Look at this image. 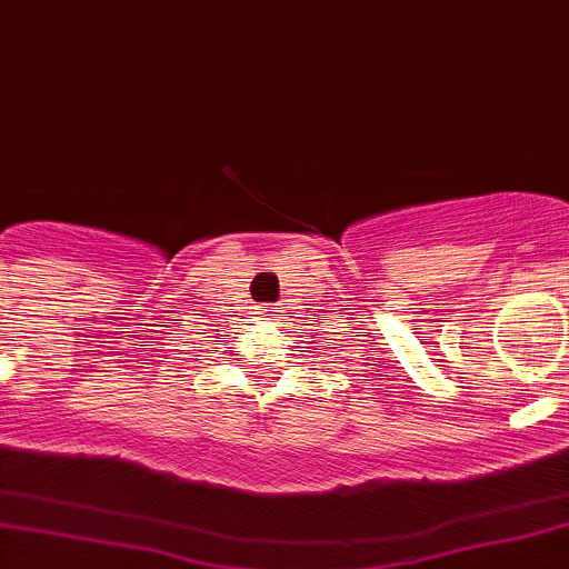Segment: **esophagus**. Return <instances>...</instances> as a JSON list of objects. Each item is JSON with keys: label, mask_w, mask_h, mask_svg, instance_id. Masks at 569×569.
Returning <instances> with one entry per match:
<instances>
[{"label": "esophagus", "mask_w": 569, "mask_h": 569, "mask_svg": "<svg viewBox=\"0 0 569 569\" xmlns=\"http://www.w3.org/2000/svg\"><path fill=\"white\" fill-rule=\"evenodd\" d=\"M260 315H262V320H279V309L277 307H260Z\"/></svg>", "instance_id": "1"}]
</instances>
